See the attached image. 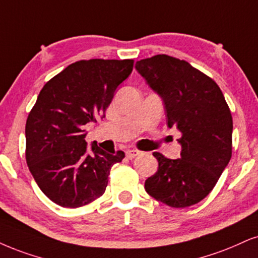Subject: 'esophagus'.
Wrapping results in <instances>:
<instances>
[{
  "label": "esophagus",
  "instance_id": "1",
  "mask_svg": "<svg viewBox=\"0 0 258 258\" xmlns=\"http://www.w3.org/2000/svg\"><path fill=\"white\" fill-rule=\"evenodd\" d=\"M141 154V152L138 151V149H128V151L125 152V155L126 158L129 159H134L135 157H138V155Z\"/></svg>",
  "mask_w": 258,
  "mask_h": 258
}]
</instances>
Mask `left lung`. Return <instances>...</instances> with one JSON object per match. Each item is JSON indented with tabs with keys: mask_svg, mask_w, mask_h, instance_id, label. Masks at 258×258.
<instances>
[{
	"mask_svg": "<svg viewBox=\"0 0 258 258\" xmlns=\"http://www.w3.org/2000/svg\"><path fill=\"white\" fill-rule=\"evenodd\" d=\"M135 68L163 100L168 128L182 133L179 159L153 153L159 167L146 179V191L174 208L196 205L212 191L232 155L233 122L224 94L183 59L157 55Z\"/></svg>",
	"mask_w": 258,
	"mask_h": 258,
	"instance_id": "obj_1",
	"label": "left lung"
}]
</instances>
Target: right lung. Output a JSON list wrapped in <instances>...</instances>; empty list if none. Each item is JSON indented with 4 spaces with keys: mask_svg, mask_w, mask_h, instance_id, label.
Instances as JSON below:
<instances>
[{
    "mask_svg": "<svg viewBox=\"0 0 258 258\" xmlns=\"http://www.w3.org/2000/svg\"><path fill=\"white\" fill-rule=\"evenodd\" d=\"M133 59H88L68 66L41 88L25 128L26 161L40 190L56 205L78 208L105 192L110 154L86 142L84 125L105 117L117 87L132 74Z\"/></svg>",
    "mask_w": 258,
    "mask_h": 258,
    "instance_id": "add662e5",
    "label": "right lung"
}]
</instances>
